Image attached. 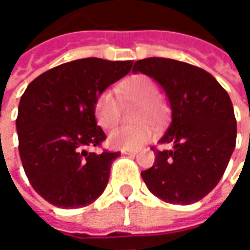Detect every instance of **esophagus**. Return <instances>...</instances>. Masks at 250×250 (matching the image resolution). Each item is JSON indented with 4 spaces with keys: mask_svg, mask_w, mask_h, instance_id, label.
<instances>
[{
    "mask_svg": "<svg viewBox=\"0 0 250 250\" xmlns=\"http://www.w3.org/2000/svg\"><path fill=\"white\" fill-rule=\"evenodd\" d=\"M136 150H122V154H125V155H135Z\"/></svg>",
    "mask_w": 250,
    "mask_h": 250,
    "instance_id": "obj_1",
    "label": "esophagus"
}]
</instances>
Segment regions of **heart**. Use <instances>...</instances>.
<instances>
[{
  "label": "heart",
  "instance_id": "obj_1",
  "mask_svg": "<svg viewBox=\"0 0 250 250\" xmlns=\"http://www.w3.org/2000/svg\"><path fill=\"white\" fill-rule=\"evenodd\" d=\"M116 91L120 102L135 103L132 118L141 123L115 128L108 136L109 145L115 148L136 150L150 141L154 132L146 120L161 123L168 112L167 104L158 96L157 84L145 75H134L122 80ZM93 114L102 128L109 130L115 127L120 119V107L116 98L109 91L99 93L93 104Z\"/></svg>",
  "mask_w": 250,
  "mask_h": 250
}]
</instances>
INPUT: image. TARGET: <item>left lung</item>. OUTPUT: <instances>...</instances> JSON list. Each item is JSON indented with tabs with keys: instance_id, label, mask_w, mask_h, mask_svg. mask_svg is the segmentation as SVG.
<instances>
[{
	"instance_id": "obj_1",
	"label": "left lung",
	"mask_w": 250,
	"mask_h": 250,
	"mask_svg": "<svg viewBox=\"0 0 250 250\" xmlns=\"http://www.w3.org/2000/svg\"><path fill=\"white\" fill-rule=\"evenodd\" d=\"M142 72L161 84L171 107V123L154 166L142 178L155 197L174 205L202 199L220 182L236 147L237 122L229 95L209 72L173 59L138 60Z\"/></svg>"
}]
</instances>
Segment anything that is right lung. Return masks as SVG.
<instances>
[{
    "instance_id": "1",
    "label": "right lung",
    "mask_w": 250,
    "mask_h": 250,
    "mask_svg": "<svg viewBox=\"0 0 250 250\" xmlns=\"http://www.w3.org/2000/svg\"><path fill=\"white\" fill-rule=\"evenodd\" d=\"M131 66L132 62L80 59L41 73L25 89L16 119L20 157L32 188L49 204L83 208L104 191L120 152L85 150L105 141L93 104Z\"/></svg>"
}]
</instances>
